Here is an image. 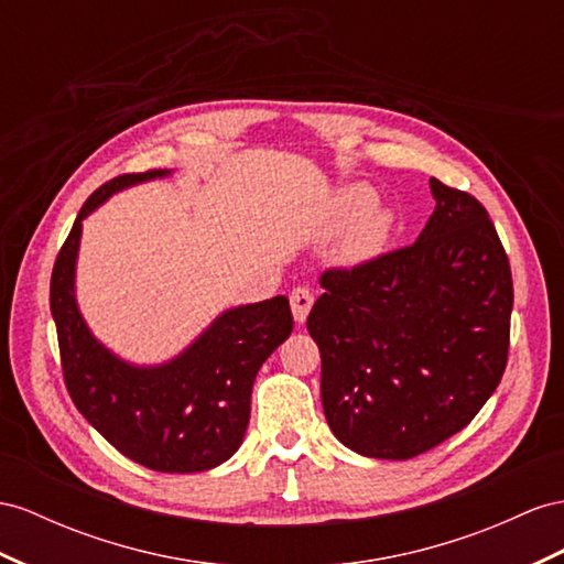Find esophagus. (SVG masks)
Here are the masks:
<instances>
[{"instance_id": "1", "label": "esophagus", "mask_w": 564, "mask_h": 564, "mask_svg": "<svg viewBox=\"0 0 564 564\" xmlns=\"http://www.w3.org/2000/svg\"><path fill=\"white\" fill-rule=\"evenodd\" d=\"M312 305H314V293L310 291V288L300 285V288H295V291L291 293V310H293V316H295L297 324H302V322L307 319Z\"/></svg>"}]
</instances>
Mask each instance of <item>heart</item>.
Returning a JSON list of instances; mask_svg holds the SVG:
<instances>
[{"mask_svg": "<svg viewBox=\"0 0 564 564\" xmlns=\"http://www.w3.org/2000/svg\"><path fill=\"white\" fill-rule=\"evenodd\" d=\"M330 226H350L340 245V259L348 264L369 262L377 257L393 230V214L377 207V195L367 185H348L336 193L328 212Z\"/></svg>", "mask_w": 564, "mask_h": 564, "instance_id": "1", "label": "heart"}]
</instances>
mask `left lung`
Instances as JSON below:
<instances>
[{
	"label": "left lung",
	"instance_id": "8db88e82",
	"mask_svg": "<svg viewBox=\"0 0 564 564\" xmlns=\"http://www.w3.org/2000/svg\"><path fill=\"white\" fill-rule=\"evenodd\" d=\"M429 183L420 238L324 271L307 316L326 422L365 457L410 459L455 436L508 365L512 273L496 226L469 193Z\"/></svg>",
	"mask_w": 564,
	"mask_h": 564
}]
</instances>
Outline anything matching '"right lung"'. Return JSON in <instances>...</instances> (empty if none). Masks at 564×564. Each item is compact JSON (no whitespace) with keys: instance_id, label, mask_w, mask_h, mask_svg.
I'll use <instances>...</instances> for the list:
<instances>
[{"instance_id":"right-lung-1","label":"right lung","mask_w":564,"mask_h":564,"mask_svg":"<svg viewBox=\"0 0 564 564\" xmlns=\"http://www.w3.org/2000/svg\"><path fill=\"white\" fill-rule=\"evenodd\" d=\"M169 173H126L85 199L56 254L50 307L64 381L78 412L138 465L191 474L219 467L240 447L250 422L254 377L291 336L293 314L285 295L226 310L178 357L156 367L126 362L93 336L76 300L83 219L123 187Z\"/></svg>"}]
</instances>
